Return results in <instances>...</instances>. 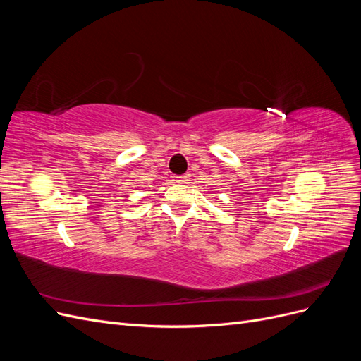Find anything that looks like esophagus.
Returning <instances> with one entry per match:
<instances>
[{
	"instance_id": "esophagus-1",
	"label": "esophagus",
	"mask_w": 361,
	"mask_h": 361,
	"mask_svg": "<svg viewBox=\"0 0 361 361\" xmlns=\"http://www.w3.org/2000/svg\"><path fill=\"white\" fill-rule=\"evenodd\" d=\"M190 174L188 173H185V174H180V176H178L176 178V180L179 182V183H188V180H190Z\"/></svg>"
}]
</instances>
